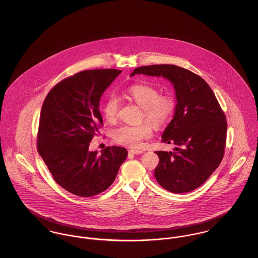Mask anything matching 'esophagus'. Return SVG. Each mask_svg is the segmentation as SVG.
I'll use <instances>...</instances> for the list:
<instances>
[{
	"label": "esophagus",
	"mask_w": 258,
	"mask_h": 258,
	"mask_svg": "<svg viewBox=\"0 0 258 258\" xmlns=\"http://www.w3.org/2000/svg\"><path fill=\"white\" fill-rule=\"evenodd\" d=\"M129 153H130V154H133V155H140V154H143L144 151H142V150H136V149H131V150L129 151Z\"/></svg>",
	"instance_id": "esophagus-1"
}]
</instances>
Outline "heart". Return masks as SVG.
Listing matches in <instances>:
<instances>
[{
  "label": "heart",
  "mask_w": 258,
  "mask_h": 258,
  "mask_svg": "<svg viewBox=\"0 0 258 258\" xmlns=\"http://www.w3.org/2000/svg\"><path fill=\"white\" fill-rule=\"evenodd\" d=\"M128 96L138 104L143 111L144 116L157 127L165 125L171 118L175 102L171 96H160V91L149 84H135L128 88ZM119 110V99L114 94L109 95L102 107L103 114L108 121H114ZM153 134V126L149 122L139 125H122L114 130V140L128 147H139L144 139Z\"/></svg>",
  "instance_id": "obj_1"
}]
</instances>
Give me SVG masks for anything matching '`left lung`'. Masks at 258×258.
Masks as SVG:
<instances>
[{
	"label": "left lung",
	"instance_id": "8db88e82",
	"mask_svg": "<svg viewBox=\"0 0 258 258\" xmlns=\"http://www.w3.org/2000/svg\"><path fill=\"white\" fill-rule=\"evenodd\" d=\"M168 79L175 89L174 116L162 141L176 145L174 151H157L155 178L165 189L182 194L204 184L223 158L226 121L209 84L199 75L173 64H154L134 70Z\"/></svg>",
	"mask_w": 258,
	"mask_h": 258
}]
</instances>
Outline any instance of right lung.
Instances as JSON below:
<instances>
[{
    "mask_svg": "<svg viewBox=\"0 0 258 258\" xmlns=\"http://www.w3.org/2000/svg\"><path fill=\"white\" fill-rule=\"evenodd\" d=\"M121 73L80 72L57 83L43 101L37 151L54 181L78 197H92L107 189L127 158L125 148L107 147L101 155L88 150L103 123L101 96Z\"/></svg>",
    "mask_w": 258,
    "mask_h": 258,
    "instance_id": "add662e5",
    "label": "right lung"
}]
</instances>
